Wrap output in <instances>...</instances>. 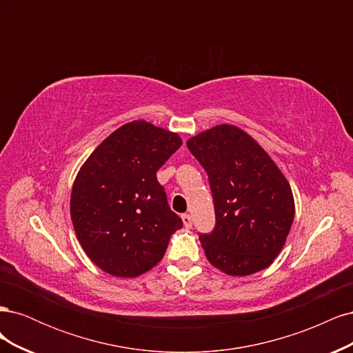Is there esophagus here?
Returning a JSON list of instances; mask_svg holds the SVG:
<instances>
[{
	"mask_svg": "<svg viewBox=\"0 0 353 353\" xmlns=\"http://www.w3.org/2000/svg\"><path fill=\"white\" fill-rule=\"evenodd\" d=\"M181 218H183V222H184V227L185 228L193 227V219H191V216L188 215V213H184V215L181 216Z\"/></svg>",
	"mask_w": 353,
	"mask_h": 353,
	"instance_id": "obj_1",
	"label": "esophagus"
}]
</instances>
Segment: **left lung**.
<instances>
[{
	"mask_svg": "<svg viewBox=\"0 0 353 353\" xmlns=\"http://www.w3.org/2000/svg\"><path fill=\"white\" fill-rule=\"evenodd\" d=\"M205 168L215 227L199 234L208 261L228 275H250L279 256L294 219L287 179L250 135L218 125L187 143Z\"/></svg>",
	"mask_w": 353,
	"mask_h": 353,
	"instance_id": "obj_1",
	"label": "left lung"
}]
</instances>
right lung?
I'll use <instances>...</instances> for the list:
<instances>
[{
    "instance_id": "right-lung-1",
    "label": "right lung",
    "mask_w": 353,
    "mask_h": 353,
    "mask_svg": "<svg viewBox=\"0 0 353 353\" xmlns=\"http://www.w3.org/2000/svg\"><path fill=\"white\" fill-rule=\"evenodd\" d=\"M183 144L145 121L121 126L95 148L74 179L70 215L88 258L114 276L132 279L160 262L183 228L157 170Z\"/></svg>"
}]
</instances>
